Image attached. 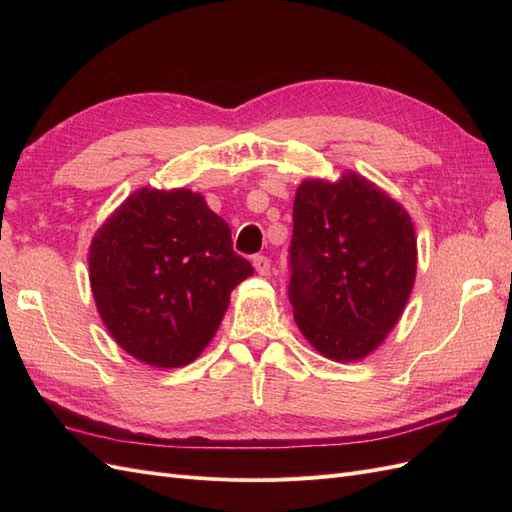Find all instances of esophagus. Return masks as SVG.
Wrapping results in <instances>:
<instances>
[{
  "label": "esophagus",
  "instance_id": "34e87169",
  "mask_svg": "<svg viewBox=\"0 0 512 512\" xmlns=\"http://www.w3.org/2000/svg\"><path fill=\"white\" fill-rule=\"evenodd\" d=\"M254 269L258 275H267L271 269V260L267 256H254Z\"/></svg>",
  "mask_w": 512,
  "mask_h": 512
}]
</instances>
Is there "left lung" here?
I'll return each instance as SVG.
<instances>
[{
	"label": "left lung",
	"instance_id": "left-lung-1",
	"mask_svg": "<svg viewBox=\"0 0 512 512\" xmlns=\"http://www.w3.org/2000/svg\"><path fill=\"white\" fill-rule=\"evenodd\" d=\"M290 288L294 322L337 363L374 352L404 314L416 277L408 211L367 177L305 179L294 196Z\"/></svg>",
	"mask_w": 512,
	"mask_h": 512
}]
</instances>
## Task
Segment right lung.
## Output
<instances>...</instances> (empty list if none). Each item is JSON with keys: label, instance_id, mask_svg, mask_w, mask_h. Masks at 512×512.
<instances>
[{"label": "right lung", "instance_id": "add662e5", "mask_svg": "<svg viewBox=\"0 0 512 512\" xmlns=\"http://www.w3.org/2000/svg\"><path fill=\"white\" fill-rule=\"evenodd\" d=\"M254 275L203 194L141 188L108 215L89 245L98 314L136 361L192 363L218 331L230 292Z\"/></svg>", "mask_w": 512, "mask_h": 512}]
</instances>
